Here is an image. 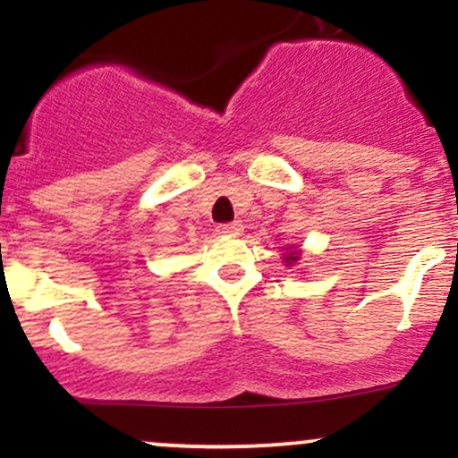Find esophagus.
Returning a JSON list of instances; mask_svg holds the SVG:
<instances>
[{"label":"esophagus","mask_w":458,"mask_h":458,"mask_svg":"<svg viewBox=\"0 0 458 458\" xmlns=\"http://www.w3.org/2000/svg\"><path fill=\"white\" fill-rule=\"evenodd\" d=\"M241 230H243V224H241V222H230V224L217 225V233L219 234H228V236L241 234Z\"/></svg>","instance_id":"34e87169"}]
</instances>
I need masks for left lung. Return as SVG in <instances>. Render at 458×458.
<instances>
[{
	"label": "left lung",
	"instance_id": "1",
	"mask_svg": "<svg viewBox=\"0 0 458 458\" xmlns=\"http://www.w3.org/2000/svg\"><path fill=\"white\" fill-rule=\"evenodd\" d=\"M280 251H282L284 267H297L299 260H301V256H303L301 247L299 245H286V247H282Z\"/></svg>",
	"mask_w": 458,
	"mask_h": 458
}]
</instances>
